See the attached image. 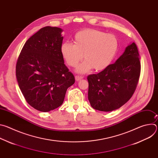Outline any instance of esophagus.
Returning a JSON list of instances; mask_svg holds the SVG:
<instances>
[{
  "mask_svg": "<svg viewBox=\"0 0 158 158\" xmlns=\"http://www.w3.org/2000/svg\"><path fill=\"white\" fill-rule=\"evenodd\" d=\"M75 78H76V80L77 81H79L82 79L84 78V77H83V76H75Z\"/></svg>",
  "mask_w": 158,
  "mask_h": 158,
  "instance_id": "esophagus-1",
  "label": "esophagus"
}]
</instances>
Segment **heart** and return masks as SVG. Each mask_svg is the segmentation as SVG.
<instances>
[{
  "mask_svg": "<svg viewBox=\"0 0 158 158\" xmlns=\"http://www.w3.org/2000/svg\"><path fill=\"white\" fill-rule=\"evenodd\" d=\"M119 46L116 35L93 29L77 32L74 37V44L64 43L60 47L61 55L66 64L76 67L82 59H85L77 69L84 73L91 69L96 71L104 70L114 59Z\"/></svg>",
  "mask_w": 158,
  "mask_h": 158,
  "instance_id": "1",
  "label": "heart"
}]
</instances>
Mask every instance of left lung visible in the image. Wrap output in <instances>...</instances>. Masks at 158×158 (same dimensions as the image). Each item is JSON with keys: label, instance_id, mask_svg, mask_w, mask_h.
Instances as JSON below:
<instances>
[{"label": "left lung", "instance_id": "obj_1", "mask_svg": "<svg viewBox=\"0 0 158 158\" xmlns=\"http://www.w3.org/2000/svg\"><path fill=\"white\" fill-rule=\"evenodd\" d=\"M141 63L136 44L132 42L123 54L102 71L87 76L88 99L96 110L109 112L126 104L136 89Z\"/></svg>", "mask_w": 158, "mask_h": 158}]
</instances>
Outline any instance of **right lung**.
Wrapping results in <instances>:
<instances>
[{"mask_svg":"<svg viewBox=\"0 0 158 158\" xmlns=\"http://www.w3.org/2000/svg\"><path fill=\"white\" fill-rule=\"evenodd\" d=\"M62 30L47 26L25 43L16 64L20 91L34 109L49 112L64 102L67 89L75 82L60 53Z\"/></svg>","mask_w":158,"mask_h":158,"instance_id":"1","label":"right lung"}]
</instances>
